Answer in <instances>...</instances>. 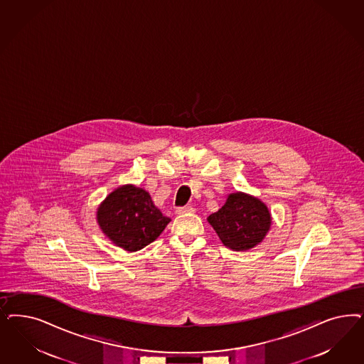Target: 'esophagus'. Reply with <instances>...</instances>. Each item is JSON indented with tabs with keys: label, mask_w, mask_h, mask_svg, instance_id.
Returning a JSON list of instances; mask_svg holds the SVG:
<instances>
[{
	"label": "esophagus",
	"mask_w": 364,
	"mask_h": 364,
	"mask_svg": "<svg viewBox=\"0 0 364 364\" xmlns=\"http://www.w3.org/2000/svg\"><path fill=\"white\" fill-rule=\"evenodd\" d=\"M176 214H188V213H194V208L193 206H182V208H178L176 209Z\"/></svg>",
	"instance_id": "esophagus-1"
}]
</instances>
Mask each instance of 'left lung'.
<instances>
[{"mask_svg":"<svg viewBox=\"0 0 364 364\" xmlns=\"http://www.w3.org/2000/svg\"><path fill=\"white\" fill-rule=\"evenodd\" d=\"M208 221L225 247L233 250H247L258 245L269 230L270 213L268 208L252 196L233 193L217 213Z\"/></svg>","mask_w":364,"mask_h":364,"instance_id":"1","label":"left lung"}]
</instances>
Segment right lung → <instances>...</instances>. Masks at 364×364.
Masks as SVG:
<instances>
[{
    "label": "right lung",
    "mask_w": 364,
    "mask_h": 364,
    "mask_svg": "<svg viewBox=\"0 0 364 364\" xmlns=\"http://www.w3.org/2000/svg\"><path fill=\"white\" fill-rule=\"evenodd\" d=\"M170 221L155 208L146 190L132 185L112 191L97 209V223L103 233L127 252L151 244Z\"/></svg>",
    "instance_id": "right-lung-1"
}]
</instances>
